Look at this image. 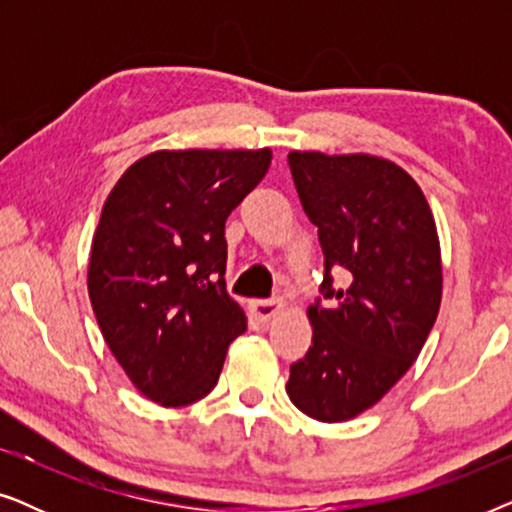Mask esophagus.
Masks as SVG:
<instances>
[{"instance_id": "34e87169", "label": "esophagus", "mask_w": 512, "mask_h": 512, "mask_svg": "<svg viewBox=\"0 0 512 512\" xmlns=\"http://www.w3.org/2000/svg\"><path fill=\"white\" fill-rule=\"evenodd\" d=\"M282 307H284V303L279 298L251 300V303H249V310H251V314H254L258 321H270L279 310H282Z\"/></svg>"}]
</instances>
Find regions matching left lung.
I'll return each instance as SVG.
<instances>
[{"instance_id": "8db88e82", "label": "left lung", "mask_w": 512, "mask_h": 512, "mask_svg": "<svg viewBox=\"0 0 512 512\" xmlns=\"http://www.w3.org/2000/svg\"><path fill=\"white\" fill-rule=\"evenodd\" d=\"M289 167L319 228L326 303L307 307L312 347L291 366L286 394L307 417L347 422L408 373L436 324V221L417 181L387 158L291 151ZM331 271H345L348 286L333 290Z\"/></svg>"}]
</instances>
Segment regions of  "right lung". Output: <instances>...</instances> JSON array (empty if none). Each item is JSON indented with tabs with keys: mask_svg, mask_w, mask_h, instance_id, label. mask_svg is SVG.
Segmentation results:
<instances>
[{
	"mask_svg": "<svg viewBox=\"0 0 512 512\" xmlns=\"http://www.w3.org/2000/svg\"><path fill=\"white\" fill-rule=\"evenodd\" d=\"M270 149L153 151L111 188L88 263V296L111 354L165 408L200 401L247 331L226 291V219Z\"/></svg>",
	"mask_w": 512,
	"mask_h": 512,
	"instance_id": "right-lung-1",
	"label": "right lung"
}]
</instances>
